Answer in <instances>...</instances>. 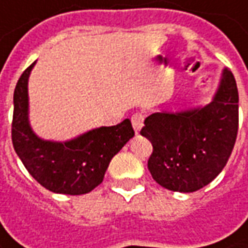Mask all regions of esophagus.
<instances>
[{
    "instance_id": "34e87169",
    "label": "esophagus",
    "mask_w": 248,
    "mask_h": 248,
    "mask_svg": "<svg viewBox=\"0 0 248 248\" xmlns=\"http://www.w3.org/2000/svg\"><path fill=\"white\" fill-rule=\"evenodd\" d=\"M143 121H144V116L141 113H135L134 116L131 117V123H132V127H134L136 134L140 132L141 127H143Z\"/></svg>"
}]
</instances>
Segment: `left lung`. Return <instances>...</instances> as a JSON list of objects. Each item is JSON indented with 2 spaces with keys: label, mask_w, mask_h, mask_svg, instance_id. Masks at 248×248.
Listing matches in <instances>:
<instances>
[{
  "label": "left lung",
  "mask_w": 248,
  "mask_h": 248,
  "mask_svg": "<svg viewBox=\"0 0 248 248\" xmlns=\"http://www.w3.org/2000/svg\"><path fill=\"white\" fill-rule=\"evenodd\" d=\"M239 94L224 69L208 105L182 112H156L144 120L141 136L153 144L148 170L169 190L192 193L221 173L236 141Z\"/></svg>",
  "instance_id": "1"
}]
</instances>
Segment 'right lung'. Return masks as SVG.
<instances>
[{"mask_svg":"<svg viewBox=\"0 0 248 248\" xmlns=\"http://www.w3.org/2000/svg\"><path fill=\"white\" fill-rule=\"evenodd\" d=\"M35 63L21 74L13 94L15 151L28 173L49 192L70 196L92 192L102 182L112 158L134 138L132 124L125 119L117 125L95 128L67 141L40 139L28 119V78Z\"/></svg>","mask_w":248,"mask_h":248,"instance_id":"add662e5","label":"right lung"}]
</instances>
